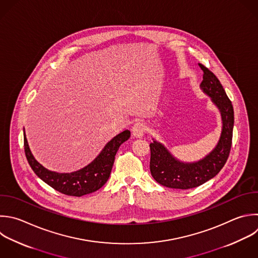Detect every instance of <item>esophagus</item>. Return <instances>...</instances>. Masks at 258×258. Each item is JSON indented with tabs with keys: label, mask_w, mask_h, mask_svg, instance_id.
<instances>
[{
	"label": "esophagus",
	"mask_w": 258,
	"mask_h": 258,
	"mask_svg": "<svg viewBox=\"0 0 258 258\" xmlns=\"http://www.w3.org/2000/svg\"><path fill=\"white\" fill-rule=\"evenodd\" d=\"M132 134L134 137H142L145 133L146 130V126L144 123L142 122H136L133 126H132Z\"/></svg>",
	"instance_id": "34e87169"
}]
</instances>
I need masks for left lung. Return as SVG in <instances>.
I'll return each instance as SVG.
<instances>
[{"label": "left lung", "mask_w": 258, "mask_h": 258, "mask_svg": "<svg viewBox=\"0 0 258 258\" xmlns=\"http://www.w3.org/2000/svg\"><path fill=\"white\" fill-rule=\"evenodd\" d=\"M199 66L204 72L201 88L220 109L223 119V131L216 148L204 159L195 163L177 161L156 141L149 144L151 175L161 185L171 188H192L213 178L225 165L231 150L234 125L232 103L218 78L204 64L199 63Z\"/></svg>", "instance_id": "8db88e82"}]
</instances>
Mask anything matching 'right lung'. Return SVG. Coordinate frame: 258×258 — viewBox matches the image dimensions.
Segmentation results:
<instances>
[{"label":"right lung","mask_w":258,"mask_h":258,"mask_svg":"<svg viewBox=\"0 0 258 258\" xmlns=\"http://www.w3.org/2000/svg\"><path fill=\"white\" fill-rule=\"evenodd\" d=\"M130 131L125 130L115 136L102 150L99 156L88 166L72 173H57L44 168L33 157L24 133L25 155L33 171L55 190L73 197H82L101 188L108 180L115 155L120 145L128 140Z\"/></svg>","instance_id":"1"}]
</instances>
